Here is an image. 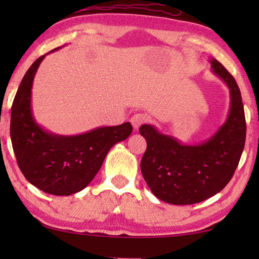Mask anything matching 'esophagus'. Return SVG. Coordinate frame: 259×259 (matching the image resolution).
Masks as SVG:
<instances>
[{"mask_svg":"<svg viewBox=\"0 0 259 259\" xmlns=\"http://www.w3.org/2000/svg\"><path fill=\"white\" fill-rule=\"evenodd\" d=\"M146 121H147V116L145 114H141V113L134 114L132 118H131V123H132L134 130H138L144 122H146Z\"/></svg>","mask_w":259,"mask_h":259,"instance_id":"1","label":"esophagus"}]
</instances>
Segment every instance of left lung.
I'll list each match as a JSON object with an SVG mask.
<instances>
[{"mask_svg": "<svg viewBox=\"0 0 259 259\" xmlns=\"http://www.w3.org/2000/svg\"><path fill=\"white\" fill-rule=\"evenodd\" d=\"M211 69L230 92V109L214 134L186 145L144 123L139 132L147 143L140 162L145 182L158 199L173 205L200 203L224 189L231 180L245 145L246 123L242 95L236 80L212 58Z\"/></svg>", "mask_w": 259, "mask_h": 259, "instance_id": "1", "label": "left lung"}]
</instances>
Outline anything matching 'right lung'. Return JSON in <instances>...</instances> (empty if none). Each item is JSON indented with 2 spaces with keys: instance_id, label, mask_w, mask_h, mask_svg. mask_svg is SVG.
Wrapping results in <instances>:
<instances>
[{
  "instance_id": "1",
  "label": "right lung",
  "mask_w": 259,
  "mask_h": 259,
  "mask_svg": "<svg viewBox=\"0 0 259 259\" xmlns=\"http://www.w3.org/2000/svg\"><path fill=\"white\" fill-rule=\"evenodd\" d=\"M46 55L30 66L21 81L12 106L10 138L17 164L28 182L46 193L70 196L94 179L109 150L127 139L133 128L125 122L61 136L38 125L31 109V87Z\"/></svg>"
}]
</instances>
